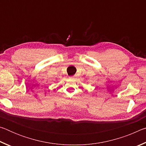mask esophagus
<instances>
[{"mask_svg":"<svg viewBox=\"0 0 146 146\" xmlns=\"http://www.w3.org/2000/svg\"><path fill=\"white\" fill-rule=\"evenodd\" d=\"M70 78H73V76H70Z\"/></svg>","mask_w":146,"mask_h":146,"instance_id":"34e87169","label":"esophagus"}]
</instances>
